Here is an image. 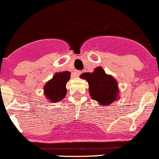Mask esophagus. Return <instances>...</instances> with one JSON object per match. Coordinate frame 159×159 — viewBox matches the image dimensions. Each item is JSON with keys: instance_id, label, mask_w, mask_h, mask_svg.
<instances>
[{"instance_id": "esophagus-1", "label": "esophagus", "mask_w": 159, "mask_h": 159, "mask_svg": "<svg viewBox=\"0 0 159 159\" xmlns=\"http://www.w3.org/2000/svg\"><path fill=\"white\" fill-rule=\"evenodd\" d=\"M80 74H81V71H78V70H76V71L74 72V75L76 76V77H77V76H79Z\"/></svg>"}]
</instances>
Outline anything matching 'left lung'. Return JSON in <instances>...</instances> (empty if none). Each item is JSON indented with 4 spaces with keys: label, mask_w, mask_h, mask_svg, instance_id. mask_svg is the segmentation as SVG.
Segmentation results:
<instances>
[{
    "label": "left lung",
    "mask_w": 159,
    "mask_h": 159,
    "mask_svg": "<svg viewBox=\"0 0 159 159\" xmlns=\"http://www.w3.org/2000/svg\"><path fill=\"white\" fill-rule=\"evenodd\" d=\"M80 78L87 80L91 98L100 105L107 106L117 100L119 92L117 81L106 74L102 67H96L93 73H83Z\"/></svg>",
    "instance_id": "left-lung-1"
}]
</instances>
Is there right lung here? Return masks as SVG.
<instances>
[{
	"label": "right lung",
	"mask_w": 159,
	"mask_h": 159,
	"mask_svg": "<svg viewBox=\"0 0 159 159\" xmlns=\"http://www.w3.org/2000/svg\"><path fill=\"white\" fill-rule=\"evenodd\" d=\"M70 79V72L57 73L43 86L44 95L51 103L60 102L66 94V85Z\"/></svg>",
	"instance_id": "obj_1"
}]
</instances>
